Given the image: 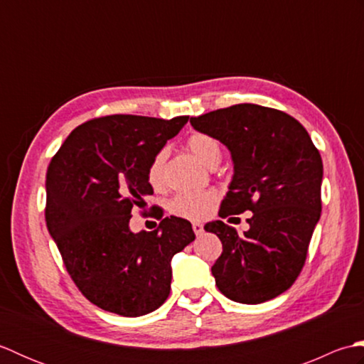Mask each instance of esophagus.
<instances>
[{
	"instance_id": "obj_1",
	"label": "esophagus",
	"mask_w": 364,
	"mask_h": 364,
	"mask_svg": "<svg viewBox=\"0 0 364 364\" xmlns=\"http://www.w3.org/2000/svg\"><path fill=\"white\" fill-rule=\"evenodd\" d=\"M192 230H194V233L197 235V236H202L203 235V225L200 222H194L192 223Z\"/></svg>"
}]
</instances>
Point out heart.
Wrapping results in <instances>:
<instances>
[{
	"instance_id": "b5f03b06",
	"label": "heart",
	"mask_w": 364,
	"mask_h": 364,
	"mask_svg": "<svg viewBox=\"0 0 364 364\" xmlns=\"http://www.w3.org/2000/svg\"><path fill=\"white\" fill-rule=\"evenodd\" d=\"M186 146L192 151V154L205 166L211 167L220 161V144L215 137L206 133H194L188 137ZM164 161L166 151H158L150 161L149 168H146V180L154 189H158L164 183ZM215 200L214 191H189L181 192L172 198L170 202V211L180 215L184 219H205L213 211Z\"/></svg>"
}]
</instances>
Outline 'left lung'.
Instances as JSON below:
<instances>
[{
	"mask_svg": "<svg viewBox=\"0 0 364 364\" xmlns=\"http://www.w3.org/2000/svg\"><path fill=\"white\" fill-rule=\"evenodd\" d=\"M191 125L220 141L233 159L220 218L253 213L242 236L222 220L205 225L223 247L211 267L215 284L225 297L247 305L280 296L304 267L321 218L319 150L289 114L259 105L191 117Z\"/></svg>",
	"mask_w": 364,
	"mask_h": 364,
	"instance_id": "1",
	"label": "left lung"
}]
</instances>
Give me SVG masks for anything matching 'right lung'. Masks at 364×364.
I'll return each instance as SVG.
<instances>
[{"label": "right lung", "instance_id": "right-lung-1", "mask_svg": "<svg viewBox=\"0 0 364 364\" xmlns=\"http://www.w3.org/2000/svg\"><path fill=\"white\" fill-rule=\"evenodd\" d=\"M189 120L115 114L75 128L46 170L45 220L82 296L125 318L149 314L170 294L173 255L196 239L191 222L129 230L133 206L153 194L146 168ZM154 218L162 210L153 206Z\"/></svg>", "mask_w": 364, "mask_h": 364}]
</instances>
